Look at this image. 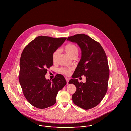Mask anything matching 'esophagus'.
Wrapping results in <instances>:
<instances>
[{"label": "esophagus", "mask_w": 131, "mask_h": 131, "mask_svg": "<svg viewBox=\"0 0 131 131\" xmlns=\"http://www.w3.org/2000/svg\"><path fill=\"white\" fill-rule=\"evenodd\" d=\"M66 81H67V85H68V82L70 80V78H66Z\"/></svg>", "instance_id": "obj_1"}]
</instances>
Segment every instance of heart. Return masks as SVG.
I'll return each mask as SVG.
<instances>
[{
  "label": "heart",
  "mask_w": 131,
  "mask_h": 131,
  "mask_svg": "<svg viewBox=\"0 0 131 131\" xmlns=\"http://www.w3.org/2000/svg\"><path fill=\"white\" fill-rule=\"evenodd\" d=\"M64 50L69 56L72 58L74 56H77L78 53V47L73 43H68L67 45L64 47ZM59 51L57 50L54 51L52 55L53 61L54 63H55L57 61V58L59 55ZM71 70V68H61L60 69V71L62 73L67 75L70 74Z\"/></svg>",
  "instance_id": "obj_1"
}]
</instances>
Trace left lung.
Wrapping results in <instances>:
<instances>
[{
	"mask_svg": "<svg viewBox=\"0 0 131 131\" xmlns=\"http://www.w3.org/2000/svg\"><path fill=\"white\" fill-rule=\"evenodd\" d=\"M67 40L76 43L81 50V58L68 84H73L76 91L72 96L74 104L88 110L97 106L105 96L108 85L109 68L107 57L101 45L86 35H75ZM86 77L85 83L76 78Z\"/></svg>",
	"mask_w": 131,
	"mask_h": 131,
	"instance_id": "obj_1",
	"label": "left lung"
}]
</instances>
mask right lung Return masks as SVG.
I'll use <instances>...</instances> for the list:
<instances>
[{"label":"right lung","instance_id":"1","mask_svg":"<svg viewBox=\"0 0 131 131\" xmlns=\"http://www.w3.org/2000/svg\"><path fill=\"white\" fill-rule=\"evenodd\" d=\"M66 39L40 36L23 50L19 81L24 96L37 108L43 109L54 105L58 92L67 84L64 77L61 74H57L52 81L45 77L47 69L53 64V53Z\"/></svg>","mask_w":131,"mask_h":131}]
</instances>
